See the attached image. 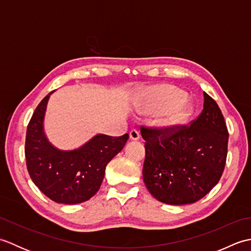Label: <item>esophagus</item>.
Returning a JSON list of instances; mask_svg holds the SVG:
<instances>
[{"label":"esophagus","instance_id":"1","mask_svg":"<svg viewBox=\"0 0 251 251\" xmlns=\"http://www.w3.org/2000/svg\"><path fill=\"white\" fill-rule=\"evenodd\" d=\"M139 137H140V134L137 129H131L130 130V132H129L130 140H138V139H139Z\"/></svg>","mask_w":251,"mask_h":251}]
</instances>
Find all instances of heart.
Returning a JSON list of instances; mask_svg holds the SVG:
<instances>
[{
	"label": "heart",
	"mask_w": 251,
	"mask_h": 251,
	"mask_svg": "<svg viewBox=\"0 0 251 251\" xmlns=\"http://www.w3.org/2000/svg\"><path fill=\"white\" fill-rule=\"evenodd\" d=\"M184 98V95L180 90L163 85L152 89L150 94V106L151 109L159 112L175 108L164 120V124L172 127L177 126L184 123L191 114L190 106L182 103Z\"/></svg>",
	"instance_id": "b5f03b06"
}]
</instances>
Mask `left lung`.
<instances>
[{
	"instance_id": "left-lung-1",
	"label": "left lung",
	"mask_w": 251,
	"mask_h": 251,
	"mask_svg": "<svg viewBox=\"0 0 251 251\" xmlns=\"http://www.w3.org/2000/svg\"><path fill=\"white\" fill-rule=\"evenodd\" d=\"M146 140L143 181L169 205L192 204L219 182L225 170L228 131L216 101L204 93V108L190 124L141 126Z\"/></svg>"
}]
</instances>
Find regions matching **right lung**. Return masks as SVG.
<instances>
[{
	"label": "right lung",
	"mask_w": 251,
	"mask_h": 251,
	"mask_svg": "<svg viewBox=\"0 0 251 251\" xmlns=\"http://www.w3.org/2000/svg\"><path fill=\"white\" fill-rule=\"evenodd\" d=\"M50 95L36 106L26 128V168L34 184L49 199L61 204H78L97 193L105 166L124 148L128 134L120 137L97 135L76 150H58L43 131Z\"/></svg>",
	"instance_id": "obj_1"
}]
</instances>
